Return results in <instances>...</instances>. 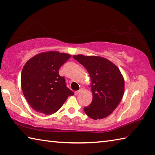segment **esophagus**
Returning a JSON list of instances; mask_svg holds the SVG:
<instances>
[{"mask_svg":"<svg viewBox=\"0 0 155 155\" xmlns=\"http://www.w3.org/2000/svg\"><path fill=\"white\" fill-rule=\"evenodd\" d=\"M83 91V88H81V89H79V90H78V91H75V94L76 95H77V94H79V93H81V92L82 91Z\"/></svg>","mask_w":155,"mask_h":155,"instance_id":"esophagus-1","label":"esophagus"}]
</instances>
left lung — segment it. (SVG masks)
<instances>
[{
    "label": "left lung",
    "mask_w": 155,
    "mask_h": 155,
    "mask_svg": "<svg viewBox=\"0 0 155 155\" xmlns=\"http://www.w3.org/2000/svg\"><path fill=\"white\" fill-rule=\"evenodd\" d=\"M73 58L87 69L91 79L93 101L84 107L85 113L94 120L109 116L124 94V81L120 70L103 57L78 54Z\"/></svg>",
    "instance_id": "8db88e82"
}]
</instances>
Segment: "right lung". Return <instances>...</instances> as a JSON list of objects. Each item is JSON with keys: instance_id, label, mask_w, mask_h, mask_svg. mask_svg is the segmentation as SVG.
<instances>
[{"instance_id": "add662e5", "label": "right lung", "mask_w": 155, "mask_h": 155, "mask_svg": "<svg viewBox=\"0 0 155 155\" xmlns=\"http://www.w3.org/2000/svg\"><path fill=\"white\" fill-rule=\"evenodd\" d=\"M71 55L49 51L35 55L21 72L22 93L33 109L45 114L56 113L74 93L66 86L58 70Z\"/></svg>"}]
</instances>
